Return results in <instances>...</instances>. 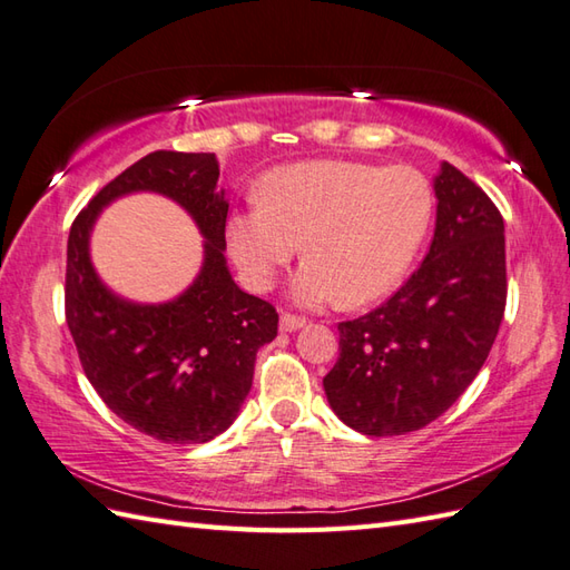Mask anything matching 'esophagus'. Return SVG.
Returning <instances> with one entry per match:
<instances>
[{"label":"esophagus","instance_id":"esophagus-1","mask_svg":"<svg viewBox=\"0 0 570 570\" xmlns=\"http://www.w3.org/2000/svg\"><path fill=\"white\" fill-rule=\"evenodd\" d=\"M302 324H305V317L289 315V312H283V315H281V330L283 332H295V330L302 327Z\"/></svg>","mask_w":570,"mask_h":570}]
</instances>
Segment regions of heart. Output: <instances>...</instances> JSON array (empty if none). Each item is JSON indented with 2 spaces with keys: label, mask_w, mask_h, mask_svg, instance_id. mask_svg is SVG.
I'll return each instance as SVG.
<instances>
[{
  "label": "heart",
  "mask_w": 570,
  "mask_h": 570,
  "mask_svg": "<svg viewBox=\"0 0 570 570\" xmlns=\"http://www.w3.org/2000/svg\"><path fill=\"white\" fill-rule=\"evenodd\" d=\"M261 204L230 214L228 250L246 283L268 289L295 258L302 305L340 299L358 307L396 287L425 236L433 212L428 181L411 167L315 159L268 171Z\"/></svg>",
  "instance_id": "b5f03b06"
}]
</instances>
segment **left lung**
<instances>
[{
	"mask_svg": "<svg viewBox=\"0 0 570 570\" xmlns=\"http://www.w3.org/2000/svg\"><path fill=\"white\" fill-rule=\"evenodd\" d=\"M431 250L368 315L340 322L324 376L332 411L354 431H421L455 403L490 356L507 307L504 220L470 177L443 161Z\"/></svg>",
	"mask_w": 570,
	"mask_h": 570,
	"instance_id": "obj_1",
	"label": "left lung"
}]
</instances>
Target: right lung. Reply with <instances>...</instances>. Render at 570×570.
I'll return each mask as SVG.
<instances>
[{
  "instance_id": "right-lung-1",
  "label": "right lung",
  "mask_w": 570,
  "mask_h": 570,
  "mask_svg": "<svg viewBox=\"0 0 570 570\" xmlns=\"http://www.w3.org/2000/svg\"><path fill=\"white\" fill-rule=\"evenodd\" d=\"M212 153L157 149L106 184L80 208L66 253V322L80 366L108 409L161 443H206L236 421L255 354L277 336V312L234 283L224 258L228 204L216 194ZM130 190H159L195 216L207 238L205 268L167 306L110 296L87 258L99 208Z\"/></svg>"
}]
</instances>
